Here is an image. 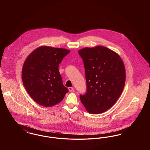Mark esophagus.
Returning a JSON list of instances; mask_svg holds the SVG:
<instances>
[{
    "mask_svg": "<svg viewBox=\"0 0 150 150\" xmlns=\"http://www.w3.org/2000/svg\"><path fill=\"white\" fill-rule=\"evenodd\" d=\"M68 89H69V91L70 92H72V91H74V88L73 87H69Z\"/></svg>",
    "mask_w": 150,
    "mask_h": 150,
    "instance_id": "obj_1",
    "label": "esophagus"
}]
</instances>
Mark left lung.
<instances>
[{
  "mask_svg": "<svg viewBox=\"0 0 150 150\" xmlns=\"http://www.w3.org/2000/svg\"><path fill=\"white\" fill-rule=\"evenodd\" d=\"M78 52L84 62L87 88L80 100L89 113H103L116 102L124 89L123 61L117 53L103 46L86 47Z\"/></svg>",
  "mask_w": 150,
  "mask_h": 150,
  "instance_id": "obj_1",
  "label": "left lung"
}]
</instances>
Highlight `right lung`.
Here are the masks:
<instances>
[{"mask_svg":"<svg viewBox=\"0 0 150 150\" xmlns=\"http://www.w3.org/2000/svg\"><path fill=\"white\" fill-rule=\"evenodd\" d=\"M70 50L41 46L25 59L22 69L23 84L30 96L44 107L61 102L68 89L63 85L59 64Z\"/></svg>","mask_w":150,"mask_h":150,"instance_id":"add662e5","label":"right lung"}]
</instances>
